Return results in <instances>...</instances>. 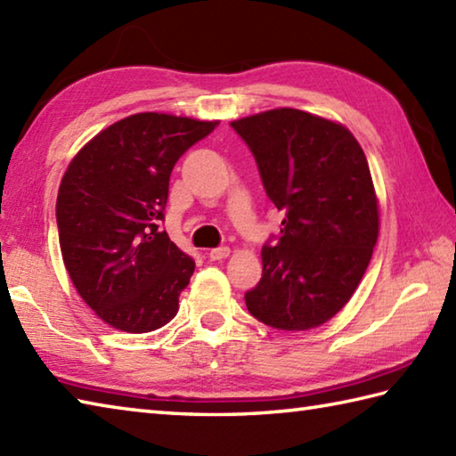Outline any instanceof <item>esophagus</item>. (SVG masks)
<instances>
[{
    "mask_svg": "<svg viewBox=\"0 0 456 456\" xmlns=\"http://www.w3.org/2000/svg\"><path fill=\"white\" fill-rule=\"evenodd\" d=\"M210 260H224V257L230 256V248L228 246H218V248H212L208 252Z\"/></svg>",
    "mask_w": 456,
    "mask_h": 456,
    "instance_id": "obj_1",
    "label": "esophagus"
}]
</instances>
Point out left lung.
I'll list each match as a JSON object with an SVG mask.
<instances>
[{"label": "left lung", "mask_w": 456, "mask_h": 456, "mask_svg": "<svg viewBox=\"0 0 456 456\" xmlns=\"http://www.w3.org/2000/svg\"><path fill=\"white\" fill-rule=\"evenodd\" d=\"M230 126L283 214L280 236L262 248V280L244 296L248 312L283 331L317 328L354 296L379 234L365 152L343 125L297 109Z\"/></svg>", "instance_id": "left-lung-1"}]
</instances>
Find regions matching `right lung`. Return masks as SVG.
<instances>
[{"label":"right lung","instance_id":"add662e5","mask_svg":"<svg viewBox=\"0 0 456 456\" xmlns=\"http://www.w3.org/2000/svg\"><path fill=\"white\" fill-rule=\"evenodd\" d=\"M218 121L131 115L77 152L57 194V230L73 286L115 330L147 333L178 312L194 260L170 242V173Z\"/></svg>","mask_w":456,"mask_h":456}]
</instances>
